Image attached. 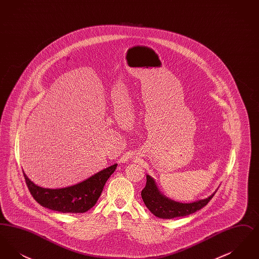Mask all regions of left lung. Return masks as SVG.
Returning <instances> with one entry per match:
<instances>
[{
    "instance_id": "obj_1",
    "label": "left lung",
    "mask_w": 259,
    "mask_h": 259,
    "mask_svg": "<svg viewBox=\"0 0 259 259\" xmlns=\"http://www.w3.org/2000/svg\"><path fill=\"white\" fill-rule=\"evenodd\" d=\"M214 194L215 192L206 199L188 204L176 202L163 196L149 176H147V185L141 193L145 205L155 217L168 220L185 217L204 208Z\"/></svg>"
}]
</instances>
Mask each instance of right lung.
Returning a JSON list of instances; mask_svg holds the SVG:
<instances>
[{
    "label": "right lung",
    "mask_w": 259,
    "mask_h": 259,
    "mask_svg": "<svg viewBox=\"0 0 259 259\" xmlns=\"http://www.w3.org/2000/svg\"><path fill=\"white\" fill-rule=\"evenodd\" d=\"M116 166L117 164L110 166L82 183L59 189L39 187L34 185L24 172L23 175L31 195L40 206L64 213H81L95 206L105 184L115 171Z\"/></svg>",
    "instance_id": "1"
}]
</instances>
